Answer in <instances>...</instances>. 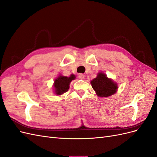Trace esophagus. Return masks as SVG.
<instances>
[{
  "mask_svg": "<svg viewBox=\"0 0 157 157\" xmlns=\"http://www.w3.org/2000/svg\"><path fill=\"white\" fill-rule=\"evenodd\" d=\"M84 74H82V73H80V74H79L78 75V78H80V79H83L84 78Z\"/></svg>",
  "mask_w": 157,
  "mask_h": 157,
  "instance_id": "obj_1",
  "label": "esophagus"
}]
</instances>
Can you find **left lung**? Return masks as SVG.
Returning a JSON list of instances; mask_svg holds the SVG:
<instances>
[{"mask_svg":"<svg viewBox=\"0 0 157 157\" xmlns=\"http://www.w3.org/2000/svg\"><path fill=\"white\" fill-rule=\"evenodd\" d=\"M92 86L99 97H108L116 93L118 88L117 84L110 78H108L105 74L99 73L97 77L92 81Z\"/></svg>","mask_w":157,"mask_h":157,"instance_id":"left-lung-1","label":"left lung"}]
</instances>
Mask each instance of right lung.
<instances>
[{"instance_id": "right-lung-1", "label": "right lung", "mask_w": 157, "mask_h": 157, "mask_svg": "<svg viewBox=\"0 0 157 157\" xmlns=\"http://www.w3.org/2000/svg\"><path fill=\"white\" fill-rule=\"evenodd\" d=\"M75 78V75H71L69 77L59 76L54 80V88L57 95H61L67 92L69 88V84Z\"/></svg>"}]
</instances>
